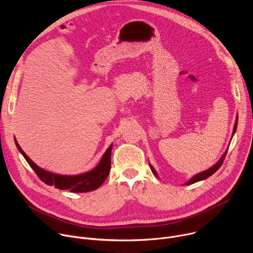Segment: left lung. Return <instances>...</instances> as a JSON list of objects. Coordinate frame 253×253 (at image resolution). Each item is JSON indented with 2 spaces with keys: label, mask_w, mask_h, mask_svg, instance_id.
Segmentation results:
<instances>
[{
  "label": "left lung",
  "mask_w": 253,
  "mask_h": 253,
  "mask_svg": "<svg viewBox=\"0 0 253 253\" xmlns=\"http://www.w3.org/2000/svg\"><path fill=\"white\" fill-rule=\"evenodd\" d=\"M237 119H238V117L236 118V122H235L234 128H233L232 137H233V135H234V133H235V131H236V128H237ZM226 153H227V151L222 155V157L220 158V160H219L217 163H216L215 165H213L211 168H209V169H207V170H205V171H203V172H201V173H199V174L194 175V176L189 180V181H188V182H186L184 185H190V184H193V183H195V182L201 181V180H204V179L208 178L209 176H211L212 174H214L216 171H217V170L220 168V166L222 165V163H223V161H224V158H225V156H226ZM149 166H150V168H151V170H152L153 174L157 176V173H156L155 169L153 168V166H151L150 164H149Z\"/></svg>",
  "instance_id": "1"
}]
</instances>
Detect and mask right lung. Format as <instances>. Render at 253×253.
<instances>
[{
  "mask_svg": "<svg viewBox=\"0 0 253 253\" xmlns=\"http://www.w3.org/2000/svg\"><path fill=\"white\" fill-rule=\"evenodd\" d=\"M16 146L19 151L22 153L26 161L35 171V173L38 175V177L42 180L44 183L50 186H55L61 190H69L71 192L76 193H83L93 191L99 188L106 180V178L109 175L111 169V151H112V144L106 150L104 153L100 163L91 171L74 175V176H68V175H59L55 173H51L47 170L40 168L36 165L22 150L20 145L18 144L17 140L15 139Z\"/></svg>",
  "mask_w": 253,
  "mask_h": 253,
  "instance_id": "add662e5",
  "label": "right lung"
}]
</instances>
